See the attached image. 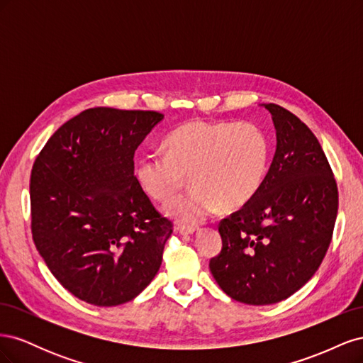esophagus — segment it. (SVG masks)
I'll return each instance as SVG.
<instances>
[{
  "label": "esophagus",
  "mask_w": 363,
  "mask_h": 363,
  "mask_svg": "<svg viewBox=\"0 0 363 363\" xmlns=\"http://www.w3.org/2000/svg\"><path fill=\"white\" fill-rule=\"evenodd\" d=\"M196 230H199L196 227H186V225H179L177 227V232L180 235H194Z\"/></svg>",
  "instance_id": "1"
}]
</instances>
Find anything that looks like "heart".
<instances>
[{
	"instance_id": "heart-1",
	"label": "heart",
	"mask_w": 363,
	"mask_h": 363,
	"mask_svg": "<svg viewBox=\"0 0 363 363\" xmlns=\"http://www.w3.org/2000/svg\"><path fill=\"white\" fill-rule=\"evenodd\" d=\"M164 155L136 162V180L148 196L169 201L191 177V192L172 201L167 213L183 225H196L218 207L232 212L245 206L265 180L271 140L256 123L183 124L163 140Z\"/></svg>"
}]
</instances>
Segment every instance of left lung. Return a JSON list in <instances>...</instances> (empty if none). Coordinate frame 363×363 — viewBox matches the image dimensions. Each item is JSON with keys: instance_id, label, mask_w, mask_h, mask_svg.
Here are the masks:
<instances>
[{"instance_id": "8db88e82", "label": "left lung", "mask_w": 363, "mask_h": 363, "mask_svg": "<svg viewBox=\"0 0 363 363\" xmlns=\"http://www.w3.org/2000/svg\"><path fill=\"white\" fill-rule=\"evenodd\" d=\"M277 148L259 192L218 225L223 250L211 259L216 283L233 300L265 306L295 294L312 279L332 242L337 184L304 123L277 104Z\"/></svg>"}]
</instances>
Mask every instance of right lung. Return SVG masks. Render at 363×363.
Segmentation results:
<instances>
[{"mask_svg":"<svg viewBox=\"0 0 363 363\" xmlns=\"http://www.w3.org/2000/svg\"><path fill=\"white\" fill-rule=\"evenodd\" d=\"M163 115L87 108L35 160L31 235L65 289L101 307L133 300L155 279L172 223L135 175V151Z\"/></svg>","mask_w":363,"mask_h":363,"instance_id":"right-lung-1","label":"right lung"}]
</instances>
